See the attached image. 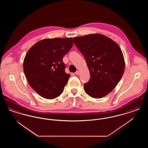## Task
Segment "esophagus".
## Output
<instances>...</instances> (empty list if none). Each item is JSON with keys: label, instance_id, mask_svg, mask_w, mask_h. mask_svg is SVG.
<instances>
[{"label": "esophagus", "instance_id": "1", "mask_svg": "<svg viewBox=\"0 0 148 148\" xmlns=\"http://www.w3.org/2000/svg\"><path fill=\"white\" fill-rule=\"evenodd\" d=\"M75 74H76L77 75H79L80 74V71H77L75 72Z\"/></svg>", "mask_w": 148, "mask_h": 148}]
</instances>
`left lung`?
<instances>
[{
    "label": "left lung",
    "instance_id": "1",
    "mask_svg": "<svg viewBox=\"0 0 148 148\" xmlns=\"http://www.w3.org/2000/svg\"><path fill=\"white\" fill-rule=\"evenodd\" d=\"M73 39L84 56L90 74L89 81L84 84L85 92L94 98L105 97L118 84L124 72L125 61L119 46L98 33Z\"/></svg>",
    "mask_w": 148,
    "mask_h": 148
}]
</instances>
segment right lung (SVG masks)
<instances>
[{"label":"right lung","instance_id":"1","mask_svg":"<svg viewBox=\"0 0 148 148\" xmlns=\"http://www.w3.org/2000/svg\"><path fill=\"white\" fill-rule=\"evenodd\" d=\"M73 45L71 38L44 39L27 52L24 72L30 86L41 97L52 99L63 92L71 75L65 72L63 58Z\"/></svg>","mask_w":148,"mask_h":148}]
</instances>
